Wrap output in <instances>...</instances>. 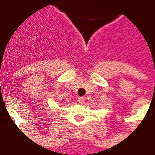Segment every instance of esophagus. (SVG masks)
Instances as JSON below:
<instances>
[{"mask_svg": "<svg viewBox=\"0 0 155 155\" xmlns=\"http://www.w3.org/2000/svg\"><path fill=\"white\" fill-rule=\"evenodd\" d=\"M78 101H79V103L82 104L84 103V97H80V98L78 99Z\"/></svg>", "mask_w": 155, "mask_h": 155, "instance_id": "1", "label": "esophagus"}]
</instances>
